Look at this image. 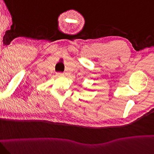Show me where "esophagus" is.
I'll return each instance as SVG.
<instances>
[{
  "mask_svg": "<svg viewBox=\"0 0 154 154\" xmlns=\"http://www.w3.org/2000/svg\"><path fill=\"white\" fill-rule=\"evenodd\" d=\"M57 76H63L64 75V73L63 72H57Z\"/></svg>",
  "mask_w": 154,
  "mask_h": 154,
  "instance_id": "34e87169",
  "label": "esophagus"
}]
</instances>
